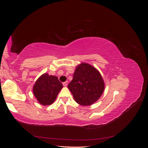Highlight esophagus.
I'll list each match as a JSON object with an SVG mask.
<instances>
[{
    "instance_id": "obj_1",
    "label": "esophagus",
    "mask_w": 148,
    "mask_h": 148,
    "mask_svg": "<svg viewBox=\"0 0 148 148\" xmlns=\"http://www.w3.org/2000/svg\"><path fill=\"white\" fill-rule=\"evenodd\" d=\"M67 84H68V82H65L63 83V85H64V86H65V87H66L67 86Z\"/></svg>"
}]
</instances>
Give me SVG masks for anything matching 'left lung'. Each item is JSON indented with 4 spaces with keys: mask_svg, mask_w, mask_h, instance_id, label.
I'll return each instance as SVG.
<instances>
[{
    "mask_svg": "<svg viewBox=\"0 0 148 148\" xmlns=\"http://www.w3.org/2000/svg\"><path fill=\"white\" fill-rule=\"evenodd\" d=\"M104 86L99 71L91 65L82 63L76 68L68 88L78 104L90 106L99 99Z\"/></svg>",
    "mask_w": 148,
    "mask_h": 148,
    "instance_id": "obj_1",
    "label": "left lung"
}]
</instances>
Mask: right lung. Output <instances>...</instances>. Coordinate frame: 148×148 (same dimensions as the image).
Masks as SVG:
<instances>
[{"mask_svg":"<svg viewBox=\"0 0 148 148\" xmlns=\"http://www.w3.org/2000/svg\"><path fill=\"white\" fill-rule=\"evenodd\" d=\"M63 85L56 76L44 73L35 82L33 91L38 101L43 106L51 105L56 99Z\"/></svg>","mask_w":148,"mask_h":148,"instance_id":"obj_1","label":"right lung"}]
</instances>
